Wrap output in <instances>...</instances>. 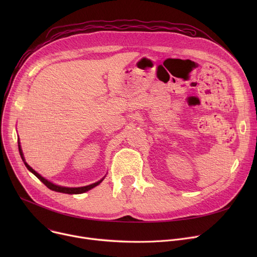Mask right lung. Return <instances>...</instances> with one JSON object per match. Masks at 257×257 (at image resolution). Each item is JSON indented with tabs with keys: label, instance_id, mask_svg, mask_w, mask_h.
<instances>
[{
	"label": "right lung",
	"instance_id": "add662e5",
	"mask_svg": "<svg viewBox=\"0 0 257 257\" xmlns=\"http://www.w3.org/2000/svg\"><path fill=\"white\" fill-rule=\"evenodd\" d=\"M18 143H19V151H20V154H21V157H22V159H23V161H24V164H25V166L27 167V169H28L32 174H34L35 176L42 181L48 188H50V190H52V191H55V192H58V193H63V194H82V193H85V192H87V191H89V190H91V188H93L94 186H97V185H99L102 181H103V179H101V180H99V181H97V182H94V183H92V184H89V185H86V186H81V187H65V186H60V185H56V184H54V183H52L51 181H49V180H47L46 178H44L42 175H39L36 171H34L28 164L26 163L25 161V157H24V154H23V151H22V148H21V143H20V141H18Z\"/></svg>",
	"mask_w": 257,
	"mask_h": 257
}]
</instances>
